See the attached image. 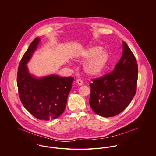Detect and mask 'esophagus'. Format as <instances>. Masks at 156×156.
<instances>
[{"instance_id":"34e87169","label":"esophagus","mask_w":156,"mask_h":156,"mask_svg":"<svg viewBox=\"0 0 156 156\" xmlns=\"http://www.w3.org/2000/svg\"><path fill=\"white\" fill-rule=\"evenodd\" d=\"M76 83H77V84H78V85H80V86L83 85V81H82L81 80H80V79H78V80H76Z\"/></svg>"}]
</instances>
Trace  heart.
<instances>
[{
	"label": "heart",
	"mask_w": 156,
	"mask_h": 156,
	"mask_svg": "<svg viewBox=\"0 0 156 156\" xmlns=\"http://www.w3.org/2000/svg\"><path fill=\"white\" fill-rule=\"evenodd\" d=\"M79 58L82 61L87 60L83 64V69L89 76H97L104 70L108 59L109 55L102 51L100 46H94L85 50L80 55Z\"/></svg>",
	"instance_id": "b5f03b06"
}]
</instances>
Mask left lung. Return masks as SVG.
Listing matches in <instances>:
<instances>
[{"mask_svg":"<svg viewBox=\"0 0 156 156\" xmlns=\"http://www.w3.org/2000/svg\"><path fill=\"white\" fill-rule=\"evenodd\" d=\"M138 77L137 61L123 41V54L114 70L89 84V104L98 115L112 117L121 113L133 99Z\"/></svg>","mask_w":156,"mask_h":156,"instance_id":"1","label":"left lung"}]
</instances>
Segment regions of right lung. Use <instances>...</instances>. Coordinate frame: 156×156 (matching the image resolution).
Returning <instances> with one entry per match:
<instances>
[{"instance_id": "obj_1", "label": "right lung", "mask_w": 156, "mask_h": 156, "mask_svg": "<svg viewBox=\"0 0 156 156\" xmlns=\"http://www.w3.org/2000/svg\"><path fill=\"white\" fill-rule=\"evenodd\" d=\"M40 41L36 38L23 55L18 68L17 85L24 107L37 119L49 120L57 118L64 111L74 78L52 74L38 79L30 74L26 64Z\"/></svg>"}]
</instances>
